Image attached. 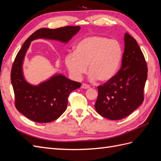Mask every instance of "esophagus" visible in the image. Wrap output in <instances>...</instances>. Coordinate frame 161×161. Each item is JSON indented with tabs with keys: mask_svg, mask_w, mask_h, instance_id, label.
Returning <instances> with one entry per match:
<instances>
[{
	"mask_svg": "<svg viewBox=\"0 0 161 161\" xmlns=\"http://www.w3.org/2000/svg\"><path fill=\"white\" fill-rule=\"evenodd\" d=\"M81 87H82V89H89L90 88V86L89 85H87V84L82 83Z\"/></svg>",
	"mask_w": 161,
	"mask_h": 161,
	"instance_id": "34e87169",
	"label": "esophagus"
}]
</instances>
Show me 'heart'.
<instances>
[{"instance_id":"obj_1","label":"heart","mask_w":161,"mask_h":161,"mask_svg":"<svg viewBox=\"0 0 161 161\" xmlns=\"http://www.w3.org/2000/svg\"><path fill=\"white\" fill-rule=\"evenodd\" d=\"M122 59V49L115 40L93 36L82 39L75 52L68 53L65 64L70 75L80 79L88 69L92 80L108 82L118 72Z\"/></svg>"}]
</instances>
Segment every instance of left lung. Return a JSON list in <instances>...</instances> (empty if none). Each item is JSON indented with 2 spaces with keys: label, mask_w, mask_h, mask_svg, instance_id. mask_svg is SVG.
<instances>
[{
  "label": "left lung",
  "mask_w": 161,
  "mask_h": 161,
  "mask_svg": "<svg viewBox=\"0 0 161 161\" xmlns=\"http://www.w3.org/2000/svg\"><path fill=\"white\" fill-rule=\"evenodd\" d=\"M124 42L121 69L111 80L98 86L95 105L97 113L111 120L127 117L144 101L147 62L137 42L128 33Z\"/></svg>",
  "instance_id": "8db88e82"
}]
</instances>
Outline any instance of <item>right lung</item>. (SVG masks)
I'll use <instances>...</instances> for the list:
<instances>
[{"label":"right lung","mask_w":161,"mask_h":161,"mask_svg":"<svg viewBox=\"0 0 161 161\" xmlns=\"http://www.w3.org/2000/svg\"><path fill=\"white\" fill-rule=\"evenodd\" d=\"M80 26H65L54 30L42 28L29 37L17 53L12 66L11 80L17 109L37 123H48L58 119L67 108L70 92L81 86L64 75H56L37 86L29 84L24 79L22 65L31 42L39 38L67 43L80 30Z\"/></svg>","instance_id":"1"}]
</instances>
